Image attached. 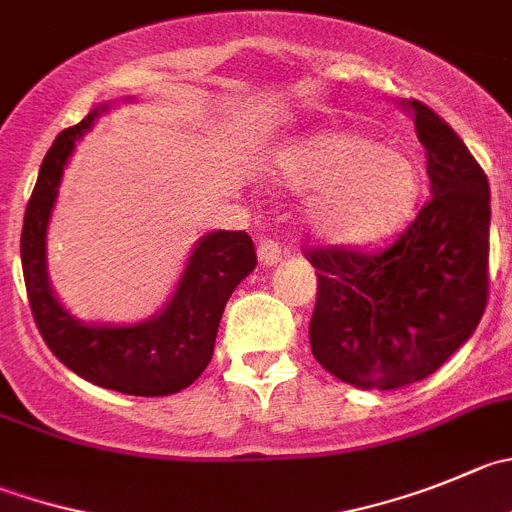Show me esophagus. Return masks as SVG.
<instances>
[{
	"instance_id": "1",
	"label": "esophagus",
	"mask_w": 512,
	"mask_h": 512,
	"mask_svg": "<svg viewBox=\"0 0 512 512\" xmlns=\"http://www.w3.org/2000/svg\"><path fill=\"white\" fill-rule=\"evenodd\" d=\"M281 256H284V248H281L279 241L274 238H261L259 241V261L264 266H274L279 264Z\"/></svg>"
}]
</instances>
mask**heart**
Instances as JSON below:
<instances>
[{
	"mask_svg": "<svg viewBox=\"0 0 512 512\" xmlns=\"http://www.w3.org/2000/svg\"><path fill=\"white\" fill-rule=\"evenodd\" d=\"M281 180L311 193L309 223L347 246L377 243L410 221L420 198V168L410 155L357 133H329L281 158Z\"/></svg>",
	"mask_w": 512,
	"mask_h": 512,
	"instance_id": "heart-1",
	"label": "heart"
}]
</instances>
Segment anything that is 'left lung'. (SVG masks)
Masks as SVG:
<instances>
[{"mask_svg": "<svg viewBox=\"0 0 512 512\" xmlns=\"http://www.w3.org/2000/svg\"><path fill=\"white\" fill-rule=\"evenodd\" d=\"M430 201L382 251L314 246L311 354L342 382L397 389L430 377L480 324L490 294V186L460 135L410 100Z\"/></svg>", "mask_w": 512, "mask_h": 512, "instance_id": "8db88e82", "label": "left lung"}]
</instances>
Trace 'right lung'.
<instances>
[{
  "mask_svg": "<svg viewBox=\"0 0 512 512\" xmlns=\"http://www.w3.org/2000/svg\"><path fill=\"white\" fill-rule=\"evenodd\" d=\"M97 110L65 128L42 160L24 211L22 274L34 324L65 367L97 387L138 397H165L191 387L208 367L228 296L256 269V248L246 231H216L201 238L173 299L153 321L138 326H85L72 319L50 291L45 238L62 170Z\"/></svg>",
  "mask_w": 512,
  "mask_h": 512,
  "instance_id": "right-lung-1",
  "label": "right lung"
}]
</instances>
